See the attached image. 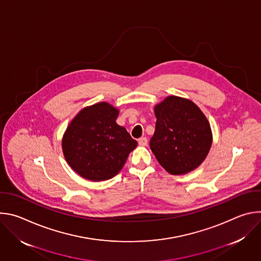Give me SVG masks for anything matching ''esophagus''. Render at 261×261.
Instances as JSON below:
<instances>
[{"label": "esophagus", "instance_id": "1", "mask_svg": "<svg viewBox=\"0 0 261 261\" xmlns=\"http://www.w3.org/2000/svg\"><path fill=\"white\" fill-rule=\"evenodd\" d=\"M138 144L141 146H145L147 144V138L146 137H140L138 139Z\"/></svg>", "mask_w": 261, "mask_h": 261}]
</instances>
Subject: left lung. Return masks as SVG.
<instances>
[{
  "label": "left lung",
  "instance_id": "1",
  "mask_svg": "<svg viewBox=\"0 0 261 261\" xmlns=\"http://www.w3.org/2000/svg\"><path fill=\"white\" fill-rule=\"evenodd\" d=\"M156 130L151 150L160 165L171 174L197 168L211 145V126L201 110L190 100L169 96L155 107Z\"/></svg>",
  "mask_w": 261,
  "mask_h": 261
}]
</instances>
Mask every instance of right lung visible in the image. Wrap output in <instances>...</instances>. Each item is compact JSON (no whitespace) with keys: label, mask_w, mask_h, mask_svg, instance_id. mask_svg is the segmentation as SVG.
Masks as SVG:
<instances>
[{"label":"right lung","mask_w":261,"mask_h":261,"mask_svg":"<svg viewBox=\"0 0 261 261\" xmlns=\"http://www.w3.org/2000/svg\"><path fill=\"white\" fill-rule=\"evenodd\" d=\"M119 110L100 102L84 108L63 138V152L71 168L94 181L116 176L137 145L116 120Z\"/></svg>","instance_id":"obj_1"}]
</instances>
